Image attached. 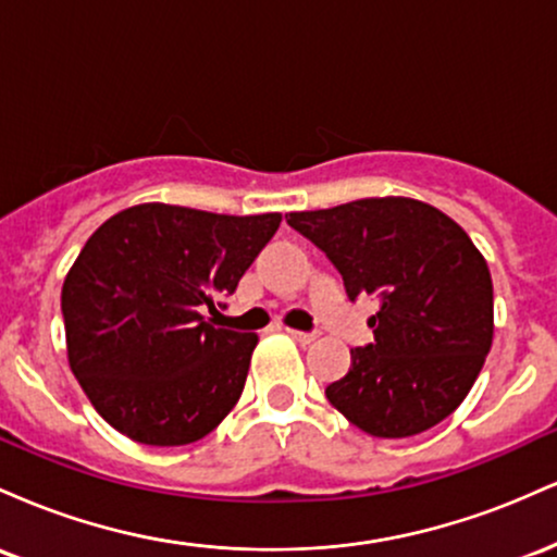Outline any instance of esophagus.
<instances>
[{"instance_id": "34e87169", "label": "esophagus", "mask_w": 557, "mask_h": 557, "mask_svg": "<svg viewBox=\"0 0 557 557\" xmlns=\"http://www.w3.org/2000/svg\"><path fill=\"white\" fill-rule=\"evenodd\" d=\"M287 335L290 337H296L298 343H304V345H309V343H314L317 341V332H300V330H287Z\"/></svg>"}]
</instances>
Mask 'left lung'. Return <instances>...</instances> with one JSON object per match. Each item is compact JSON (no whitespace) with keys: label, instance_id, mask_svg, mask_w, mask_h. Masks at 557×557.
Listing matches in <instances>:
<instances>
[{"label":"left lung","instance_id":"8db88e82","mask_svg":"<svg viewBox=\"0 0 557 557\" xmlns=\"http://www.w3.org/2000/svg\"><path fill=\"white\" fill-rule=\"evenodd\" d=\"M327 253L350 300L374 296V343L350 350L327 400L372 437H411L450 417L492 345V277L458 222L417 198H361L285 214Z\"/></svg>","mask_w":557,"mask_h":557}]
</instances>
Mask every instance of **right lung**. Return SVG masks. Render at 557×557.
Returning a JSON list of instances; mask_svg holds the SVG:
<instances>
[{
  "mask_svg": "<svg viewBox=\"0 0 557 557\" xmlns=\"http://www.w3.org/2000/svg\"><path fill=\"white\" fill-rule=\"evenodd\" d=\"M280 220L138 203L86 240L62 285V319L70 369L107 424L172 447L233 411L259 337L214 327L203 309L233 296Z\"/></svg>",
  "mask_w": 557,
  "mask_h": 557,
  "instance_id": "1",
  "label": "right lung"
}]
</instances>
